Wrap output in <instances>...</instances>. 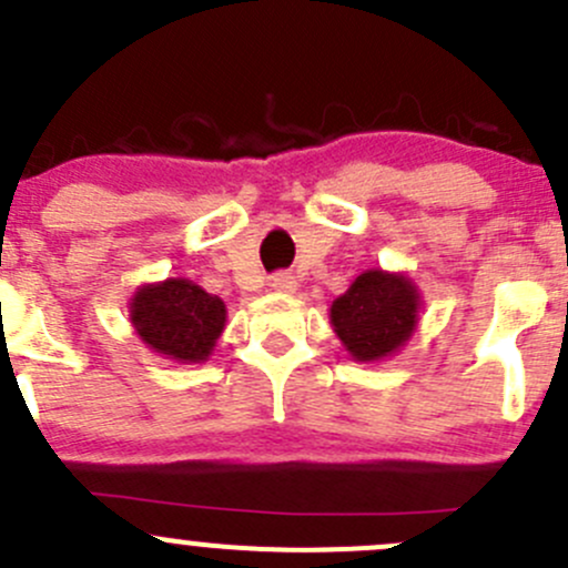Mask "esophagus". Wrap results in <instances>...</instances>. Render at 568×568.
Listing matches in <instances>:
<instances>
[{
	"label": "esophagus",
	"mask_w": 568,
	"mask_h": 568,
	"mask_svg": "<svg viewBox=\"0 0 568 568\" xmlns=\"http://www.w3.org/2000/svg\"><path fill=\"white\" fill-rule=\"evenodd\" d=\"M271 286L276 292H282V295H292V292L297 290V278L292 276V273H276V276L271 278Z\"/></svg>",
	"instance_id": "1"
}]
</instances>
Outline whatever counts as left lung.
<instances>
[{
    "label": "left lung",
    "mask_w": 568,
    "mask_h": 568,
    "mask_svg": "<svg viewBox=\"0 0 568 568\" xmlns=\"http://www.w3.org/2000/svg\"><path fill=\"white\" fill-rule=\"evenodd\" d=\"M423 295L406 273L364 271L331 303V325L353 362L375 364L395 356L414 336Z\"/></svg>",
    "instance_id": "1"
}]
</instances>
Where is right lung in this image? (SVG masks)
Masks as SVG:
<instances>
[{
  "mask_svg": "<svg viewBox=\"0 0 568 568\" xmlns=\"http://www.w3.org/2000/svg\"><path fill=\"white\" fill-rule=\"evenodd\" d=\"M129 320L143 345L162 358L201 364L226 328V303L187 278H165L134 290Z\"/></svg>",
  "mask_w": 568,
  "mask_h": 568,
  "instance_id": "obj_1",
  "label": "right lung"
}]
</instances>
